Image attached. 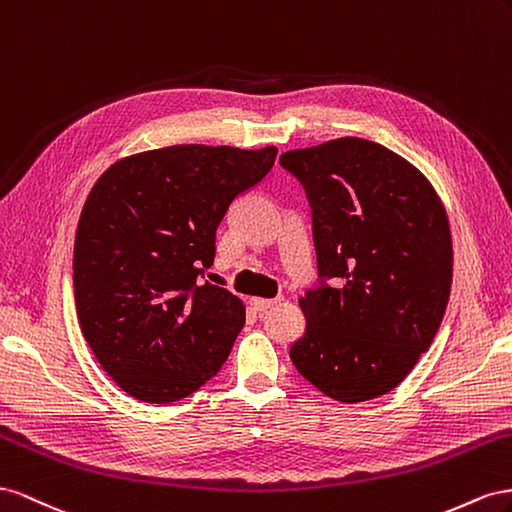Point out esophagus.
Wrapping results in <instances>:
<instances>
[{"label":"esophagus","mask_w":512,"mask_h":512,"mask_svg":"<svg viewBox=\"0 0 512 512\" xmlns=\"http://www.w3.org/2000/svg\"><path fill=\"white\" fill-rule=\"evenodd\" d=\"M276 300H266V298H251V306L257 313H264L270 306H274Z\"/></svg>","instance_id":"1"}]
</instances>
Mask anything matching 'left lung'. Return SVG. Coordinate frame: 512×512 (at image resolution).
I'll use <instances>...</instances> for the list:
<instances>
[{
    "instance_id": "8db88e82",
    "label": "left lung",
    "mask_w": 512,
    "mask_h": 512,
    "mask_svg": "<svg viewBox=\"0 0 512 512\" xmlns=\"http://www.w3.org/2000/svg\"><path fill=\"white\" fill-rule=\"evenodd\" d=\"M311 206L317 283L300 298L298 373L341 403L397 388L433 343L452 242L433 186L399 154L343 137L281 154Z\"/></svg>"
}]
</instances>
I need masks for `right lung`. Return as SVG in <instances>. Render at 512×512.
<instances>
[{"label":"right lung","instance_id":"right-lung-1","mask_svg":"<svg viewBox=\"0 0 512 512\" xmlns=\"http://www.w3.org/2000/svg\"><path fill=\"white\" fill-rule=\"evenodd\" d=\"M276 148L171 145L109 167L87 197L72 283L87 345L124 392L180 401L221 371L244 304L203 281L233 201L270 173Z\"/></svg>","mask_w":512,"mask_h":512}]
</instances>
